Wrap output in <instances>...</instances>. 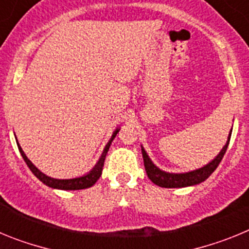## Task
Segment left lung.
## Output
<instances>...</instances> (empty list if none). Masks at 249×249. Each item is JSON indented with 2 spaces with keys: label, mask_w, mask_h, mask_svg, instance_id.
I'll list each match as a JSON object with an SVG mask.
<instances>
[{
  "label": "left lung",
  "mask_w": 249,
  "mask_h": 249,
  "mask_svg": "<svg viewBox=\"0 0 249 249\" xmlns=\"http://www.w3.org/2000/svg\"><path fill=\"white\" fill-rule=\"evenodd\" d=\"M231 135H232V131H231L230 133L227 143L224 144L223 148L221 149V152L217 155V157H215L214 160H212L210 163H207L206 166L201 167V168L184 173H169L160 169L156 164H153L151 158L147 155V152L144 151V148L142 147V156H143L144 168H146L147 176H148V178L153 182V183L157 184V186L160 187H163V188H182V187L195 186V184L201 183V182L206 181L207 178L210 177V176L214 172V169L218 167L219 162H221L224 153L227 151L228 143H230L231 140Z\"/></svg>",
  "instance_id": "obj_1"
}]
</instances>
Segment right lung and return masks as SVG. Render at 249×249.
<instances>
[{
  "mask_svg": "<svg viewBox=\"0 0 249 249\" xmlns=\"http://www.w3.org/2000/svg\"><path fill=\"white\" fill-rule=\"evenodd\" d=\"M120 128H117L116 131L113 132V135H112L111 140L107 144H106L105 149L102 152V156L100 157L98 162L96 163V166L92 168V171H89L87 175L82 176V177H77V178H71V179H57V178H51L48 176H46L45 173H42L35 166L32 162L27 158V156L25 155V152L22 151L21 146L18 144V141H17V146H18L19 153H21L22 158L25 160L26 164L28 166V168L32 171L35 176L38 178L39 181L45 183L46 186L51 187V188H56V190H65V191H76V190H85V188H89V187L93 186L96 182H97L98 178L101 177L102 175V169H103V164H105V160H106V155H107V152H108L109 146H111L112 141L113 138L116 137V135L118 133Z\"/></svg>",
  "mask_w": 249,
  "mask_h": 249,
  "instance_id": "add662e5",
  "label": "right lung"
}]
</instances>
